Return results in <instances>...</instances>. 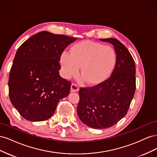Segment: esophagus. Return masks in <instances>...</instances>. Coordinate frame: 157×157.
I'll list each match as a JSON object with an SVG mask.
<instances>
[{"mask_svg": "<svg viewBox=\"0 0 157 157\" xmlns=\"http://www.w3.org/2000/svg\"><path fill=\"white\" fill-rule=\"evenodd\" d=\"M79 90V88L77 86V84H71V92H78Z\"/></svg>", "mask_w": 157, "mask_h": 157, "instance_id": "1", "label": "esophagus"}]
</instances>
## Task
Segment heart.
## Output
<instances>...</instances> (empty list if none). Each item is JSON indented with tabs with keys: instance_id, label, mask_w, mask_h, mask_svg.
I'll use <instances>...</instances> for the list:
<instances>
[{
	"instance_id": "b5f03b06",
	"label": "heart",
	"mask_w": 157,
	"mask_h": 157,
	"mask_svg": "<svg viewBox=\"0 0 157 157\" xmlns=\"http://www.w3.org/2000/svg\"><path fill=\"white\" fill-rule=\"evenodd\" d=\"M115 51L111 46L99 42L82 40L61 53L59 63L63 77L77 76L80 67L82 80L96 86L103 82L112 73L116 64Z\"/></svg>"
}]
</instances>
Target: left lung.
Segmentation results:
<instances>
[{
  "label": "left lung",
  "mask_w": 157,
  "mask_h": 157,
  "mask_svg": "<svg viewBox=\"0 0 157 157\" xmlns=\"http://www.w3.org/2000/svg\"><path fill=\"white\" fill-rule=\"evenodd\" d=\"M113 45L117 60L110 78L91 88H80L78 116L94 129L113 126L127 113L136 90V67L130 52L114 38L99 39Z\"/></svg>",
  "instance_id": "1"
}]
</instances>
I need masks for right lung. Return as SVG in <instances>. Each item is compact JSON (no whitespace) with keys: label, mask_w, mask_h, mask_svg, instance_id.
<instances>
[{"label":"right lung","mask_w":157,"mask_h":157,"mask_svg":"<svg viewBox=\"0 0 157 157\" xmlns=\"http://www.w3.org/2000/svg\"><path fill=\"white\" fill-rule=\"evenodd\" d=\"M76 38L38 33L20 46L9 76L12 105L26 120L44 121L56 111L60 99L70 93L71 83L60 77V56Z\"/></svg>","instance_id":"right-lung-1"}]
</instances>
